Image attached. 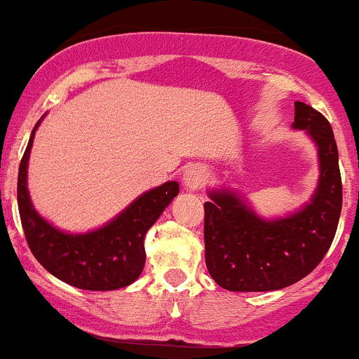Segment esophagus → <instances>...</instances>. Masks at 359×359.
Listing matches in <instances>:
<instances>
[{"label":"esophagus","instance_id":"obj_1","mask_svg":"<svg viewBox=\"0 0 359 359\" xmlns=\"http://www.w3.org/2000/svg\"><path fill=\"white\" fill-rule=\"evenodd\" d=\"M206 177H208V173H206V170L201 165H191L184 172V184H186L187 189L196 191L206 182Z\"/></svg>","mask_w":359,"mask_h":359}]
</instances>
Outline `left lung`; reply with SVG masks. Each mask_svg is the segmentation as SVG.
Here are the masks:
<instances>
[{"label":"left lung","mask_w":359,"mask_h":359,"mask_svg":"<svg viewBox=\"0 0 359 359\" xmlns=\"http://www.w3.org/2000/svg\"><path fill=\"white\" fill-rule=\"evenodd\" d=\"M293 128L318 147L320 180L309 203L280 219H260L234 191H210L205 203V260L210 276L231 292H271L306 278L334 241L342 180L334 130L321 112L295 102Z\"/></svg>","instance_id":"1"}]
</instances>
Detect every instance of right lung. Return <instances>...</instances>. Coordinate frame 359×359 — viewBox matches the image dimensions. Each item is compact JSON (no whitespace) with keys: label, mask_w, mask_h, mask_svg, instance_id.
I'll list each match as a JSON object with an SVG mask.
<instances>
[{"label":"right lung","mask_w":359,"mask_h":359,"mask_svg":"<svg viewBox=\"0 0 359 359\" xmlns=\"http://www.w3.org/2000/svg\"><path fill=\"white\" fill-rule=\"evenodd\" d=\"M41 119L25 147L17 182L20 222L32 255L50 274L81 290L106 292L128 287L146 264V233L179 194V182L170 180L147 191L100 229L64 233L36 212L27 189L29 154Z\"/></svg>","instance_id":"obj_1"}]
</instances>
